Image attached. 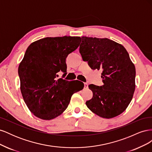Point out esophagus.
<instances>
[{
	"instance_id": "obj_1",
	"label": "esophagus",
	"mask_w": 152,
	"mask_h": 152,
	"mask_svg": "<svg viewBox=\"0 0 152 152\" xmlns=\"http://www.w3.org/2000/svg\"><path fill=\"white\" fill-rule=\"evenodd\" d=\"M84 88L85 89L88 88V84H87V83H84Z\"/></svg>"
}]
</instances>
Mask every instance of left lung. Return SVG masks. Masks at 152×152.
I'll use <instances>...</instances> for the list:
<instances>
[{
    "mask_svg": "<svg viewBox=\"0 0 152 152\" xmlns=\"http://www.w3.org/2000/svg\"><path fill=\"white\" fill-rule=\"evenodd\" d=\"M80 53L93 70H102L103 85L89 86L93 96L86 104L97 115L111 118L124 112L135 91L136 68L126 49L113 40L82 37Z\"/></svg>",
    "mask_w": 152,
    "mask_h": 152,
    "instance_id": "1",
    "label": "left lung"
}]
</instances>
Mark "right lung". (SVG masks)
Returning a JSON list of instances; mask_svg holds the SVG:
<instances>
[{
  "mask_svg": "<svg viewBox=\"0 0 152 152\" xmlns=\"http://www.w3.org/2000/svg\"><path fill=\"white\" fill-rule=\"evenodd\" d=\"M80 37H45L32 42L20 63V89L25 102L35 116L49 121L67 108L73 93L84 88L74 82L59 79L66 72L68 55L79 46ZM76 81V80H75Z\"/></svg>",
  "mask_w": 152,
  "mask_h": 152,
  "instance_id": "add662e5",
  "label": "right lung"
}]
</instances>
